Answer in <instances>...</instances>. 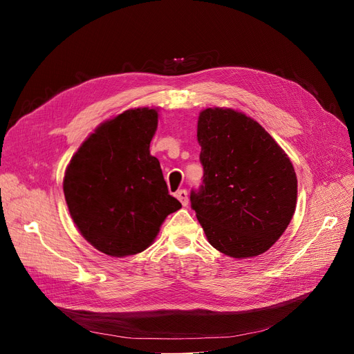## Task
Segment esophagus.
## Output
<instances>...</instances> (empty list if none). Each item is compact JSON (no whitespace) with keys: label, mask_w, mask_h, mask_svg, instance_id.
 Returning <instances> with one entry per match:
<instances>
[{"label":"esophagus","mask_w":354,"mask_h":354,"mask_svg":"<svg viewBox=\"0 0 354 354\" xmlns=\"http://www.w3.org/2000/svg\"><path fill=\"white\" fill-rule=\"evenodd\" d=\"M176 198L180 201V203H182L183 207H187V205H188V192L185 191V189L178 191V192H176Z\"/></svg>","instance_id":"obj_1"}]
</instances>
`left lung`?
I'll return each mask as SVG.
<instances>
[{
    "mask_svg": "<svg viewBox=\"0 0 354 354\" xmlns=\"http://www.w3.org/2000/svg\"><path fill=\"white\" fill-rule=\"evenodd\" d=\"M196 136L203 182L191 207L209 244L232 258L266 252L295 211L290 158L261 124L232 109L202 110Z\"/></svg>",
    "mask_w": 354,
    "mask_h": 354,
    "instance_id": "obj_1",
    "label": "left lung"
}]
</instances>
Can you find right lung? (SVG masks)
I'll return each mask as SVG.
<instances>
[{
	"label": "right lung",
	"mask_w": 354,
	"mask_h": 354,
	"mask_svg": "<svg viewBox=\"0 0 354 354\" xmlns=\"http://www.w3.org/2000/svg\"><path fill=\"white\" fill-rule=\"evenodd\" d=\"M156 127V109L124 110L82 143L66 169L63 191L71 219L106 255L145 251L165 218L182 207L149 151Z\"/></svg>",
	"instance_id": "1"
}]
</instances>
